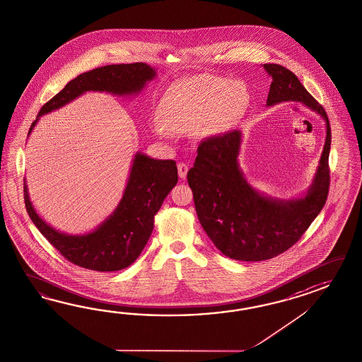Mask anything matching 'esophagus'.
Wrapping results in <instances>:
<instances>
[{"label": "esophagus", "instance_id": "34e87169", "mask_svg": "<svg viewBox=\"0 0 362 362\" xmlns=\"http://www.w3.org/2000/svg\"><path fill=\"white\" fill-rule=\"evenodd\" d=\"M177 173H179V177H180V179H185L187 173H188V165L183 163V162L177 163Z\"/></svg>", "mask_w": 362, "mask_h": 362}]
</instances>
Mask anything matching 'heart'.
<instances>
[{
  "label": "heart",
  "mask_w": 362,
  "mask_h": 362,
  "mask_svg": "<svg viewBox=\"0 0 362 362\" xmlns=\"http://www.w3.org/2000/svg\"><path fill=\"white\" fill-rule=\"evenodd\" d=\"M248 103V91L242 83L221 77H197L179 83L162 100V123H154L153 132L165 136L194 131L209 122H222L238 114Z\"/></svg>",
  "instance_id": "obj_1"
}]
</instances>
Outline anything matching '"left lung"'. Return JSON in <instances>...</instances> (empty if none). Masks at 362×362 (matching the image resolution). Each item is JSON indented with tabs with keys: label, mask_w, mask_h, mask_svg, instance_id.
Returning <instances> with one entry per match:
<instances>
[{
	"label": "left lung",
	"mask_w": 362,
	"mask_h": 362,
	"mask_svg": "<svg viewBox=\"0 0 362 362\" xmlns=\"http://www.w3.org/2000/svg\"><path fill=\"white\" fill-rule=\"evenodd\" d=\"M263 66L272 77L267 106L293 100L309 107L326 122V142L308 192L291 200L262 194L247 182L238 163L240 131L199 145L194 168L187 174L197 217L223 255L243 262L268 260L291 248L325 206L329 188L331 127L325 108L289 69L279 64Z\"/></svg>",
	"instance_id": "left-lung-1"
}]
</instances>
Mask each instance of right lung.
Here are the masks:
<instances>
[{
	"instance_id": "obj_1",
	"label": "right lung",
	"mask_w": 362,
	"mask_h": 362,
	"mask_svg": "<svg viewBox=\"0 0 362 362\" xmlns=\"http://www.w3.org/2000/svg\"><path fill=\"white\" fill-rule=\"evenodd\" d=\"M156 74V69L145 62L106 65L82 73L40 108L28 134L40 116L62 108L86 91L137 95ZM177 183L175 160L150 158L137 151L115 211L97 229L77 235L54 229L37 214L30 200L26 180L23 191L30 218L65 259L91 271L114 272L127 268L140 256L154 228V216Z\"/></svg>"
}]
</instances>
